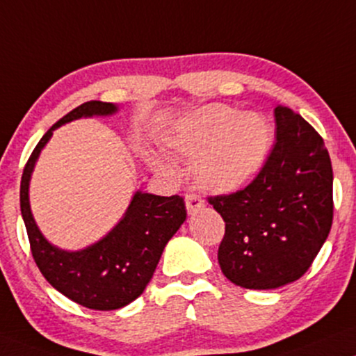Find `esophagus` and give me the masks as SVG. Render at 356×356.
<instances>
[{
    "label": "esophagus",
    "instance_id": "1",
    "mask_svg": "<svg viewBox=\"0 0 356 356\" xmlns=\"http://www.w3.org/2000/svg\"><path fill=\"white\" fill-rule=\"evenodd\" d=\"M185 201H186V209L190 214L198 211L200 208H203L204 206V200L201 198L200 195H196V193H190V195H186Z\"/></svg>",
    "mask_w": 356,
    "mask_h": 356
}]
</instances>
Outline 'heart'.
I'll use <instances>...</instances> for the list:
<instances>
[{"label": "heart", "instance_id": "b5f03b06", "mask_svg": "<svg viewBox=\"0 0 356 356\" xmlns=\"http://www.w3.org/2000/svg\"><path fill=\"white\" fill-rule=\"evenodd\" d=\"M272 143L270 124L256 112L239 113L229 105L200 108L171 135L178 155L196 158L195 177L201 186L231 193L248 185L264 165ZM158 168L170 173L160 161Z\"/></svg>", "mask_w": 356, "mask_h": 356}]
</instances>
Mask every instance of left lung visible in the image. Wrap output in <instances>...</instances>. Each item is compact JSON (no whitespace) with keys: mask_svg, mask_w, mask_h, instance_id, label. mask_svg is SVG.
I'll list each match as a JSON object with an SVG mask.
<instances>
[{"mask_svg":"<svg viewBox=\"0 0 356 356\" xmlns=\"http://www.w3.org/2000/svg\"><path fill=\"white\" fill-rule=\"evenodd\" d=\"M275 143L248 186L208 196L225 219L218 249L222 274L244 289H277L300 279L333 221V171L318 131L275 107Z\"/></svg>","mask_w":356,"mask_h":356,"instance_id":"left-lung-1","label":"left lung"}]
</instances>
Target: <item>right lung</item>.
Wrapping results in <instances>:
<instances>
[{"instance_id": "right-lung-1", "label": "right lung", "mask_w": 356, "mask_h": 356, "mask_svg": "<svg viewBox=\"0 0 356 356\" xmlns=\"http://www.w3.org/2000/svg\"><path fill=\"white\" fill-rule=\"evenodd\" d=\"M111 102L90 100L56 122L39 140L23 170L19 190L21 214L28 231L34 262L56 291L92 310H115L142 296L150 282L165 245L186 219L181 196H156L135 193L134 200L113 229L77 252L60 251L47 243L38 229L29 208V178L52 130L81 117L111 115Z\"/></svg>"}]
</instances>
